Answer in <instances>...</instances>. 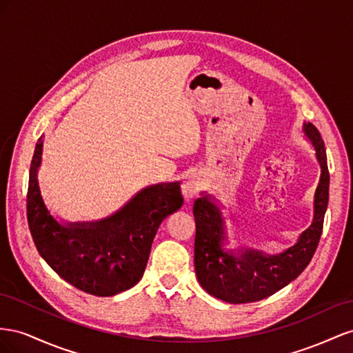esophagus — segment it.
Masks as SVG:
<instances>
[{
  "label": "esophagus",
  "mask_w": 353,
  "mask_h": 353,
  "mask_svg": "<svg viewBox=\"0 0 353 353\" xmlns=\"http://www.w3.org/2000/svg\"><path fill=\"white\" fill-rule=\"evenodd\" d=\"M201 189V182L196 179V177H188L183 185H182V192H183V196L186 201H190L194 196L198 195Z\"/></svg>",
  "instance_id": "1"
}]
</instances>
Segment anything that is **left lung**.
Wrapping results in <instances>:
<instances>
[{"instance_id":"left-lung-1","label":"left lung","mask_w":353,"mask_h":353,"mask_svg":"<svg viewBox=\"0 0 353 353\" xmlns=\"http://www.w3.org/2000/svg\"><path fill=\"white\" fill-rule=\"evenodd\" d=\"M305 133L314 143L321 165L315 216L314 223L301 234L299 243L283 254L265 256L254 250L244 251L241 257L228 253L221 248L225 229L220 210L208 196L195 201V272L201 287L208 294L228 303H250L266 299L296 279L314 257L328 205L330 173L325 146L318 128L307 123Z\"/></svg>"}]
</instances>
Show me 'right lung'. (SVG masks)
<instances>
[{
  "mask_svg": "<svg viewBox=\"0 0 353 353\" xmlns=\"http://www.w3.org/2000/svg\"><path fill=\"white\" fill-rule=\"evenodd\" d=\"M43 140L35 146L26 195L32 239L47 265L66 283L94 296H114L142 278L157 230L183 204L179 183L143 189L130 203L96 223L60 225L39 194L37 170Z\"/></svg>",
  "mask_w": 353,
  "mask_h": 353,
  "instance_id": "add662e5",
  "label": "right lung"
}]
</instances>
